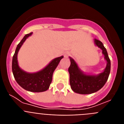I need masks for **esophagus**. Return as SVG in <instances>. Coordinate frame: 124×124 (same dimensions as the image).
Returning a JSON list of instances; mask_svg holds the SVG:
<instances>
[{
	"label": "esophagus",
	"mask_w": 124,
	"mask_h": 124,
	"mask_svg": "<svg viewBox=\"0 0 124 124\" xmlns=\"http://www.w3.org/2000/svg\"><path fill=\"white\" fill-rule=\"evenodd\" d=\"M69 56H70V53L69 52H65L64 53V57H68Z\"/></svg>",
	"instance_id": "1"
}]
</instances>
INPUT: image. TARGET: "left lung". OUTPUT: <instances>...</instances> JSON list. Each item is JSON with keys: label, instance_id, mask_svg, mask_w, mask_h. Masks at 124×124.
<instances>
[{"label": "left lung", "instance_id": "obj_1", "mask_svg": "<svg viewBox=\"0 0 124 124\" xmlns=\"http://www.w3.org/2000/svg\"><path fill=\"white\" fill-rule=\"evenodd\" d=\"M94 43L102 50L107 61V65L104 71L97 75H88L84 74L79 68L75 61L70 57L71 64L68 68L70 73V83L72 90L81 94H89L96 93L102 88L107 82L110 71V60L107 50L102 43L94 39Z\"/></svg>", "mask_w": 124, "mask_h": 124}]
</instances>
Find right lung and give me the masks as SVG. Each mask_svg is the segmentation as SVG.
<instances>
[{
    "mask_svg": "<svg viewBox=\"0 0 124 124\" xmlns=\"http://www.w3.org/2000/svg\"><path fill=\"white\" fill-rule=\"evenodd\" d=\"M32 32L24 36L22 40L17 45L15 52L13 56L12 69L14 76L17 83L25 90L34 93H40L48 90L52 81L53 72L58 65L63 56L56 58L48 65L40 71L35 73L25 72L19 67L17 61V54L20 47Z\"/></svg>",
    "mask_w": 124,
    "mask_h": 124,
    "instance_id": "1",
    "label": "right lung"
}]
</instances>
